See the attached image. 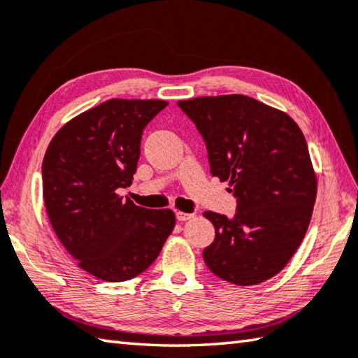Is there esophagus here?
Instances as JSON below:
<instances>
[{"label":"esophagus","instance_id":"obj_1","mask_svg":"<svg viewBox=\"0 0 358 358\" xmlns=\"http://www.w3.org/2000/svg\"><path fill=\"white\" fill-rule=\"evenodd\" d=\"M192 217H194V214H187V213H181V211H178V213H177V220H178V222L191 220Z\"/></svg>","mask_w":358,"mask_h":358}]
</instances>
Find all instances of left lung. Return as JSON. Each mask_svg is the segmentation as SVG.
<instances>
[{
	"label": "left lung",
	"mask_w": 358,
	"mask_h": 358,
	"mask_svg": "<svg viewBox=\"0 0 358 358\" xmlns=\"http://www.w3.org/2000/svg\"><path fill=\"white\" fill-rule=\"evenodd\" d=\"M206 143L213 177L229 181L234 219L203 215L215 228L203 259L215 276L256 285L276 276L303 242L317 199L306 138L298 124L242 94L178 101Z\"/></svg>",
	"instance_id": "8db88e82"
}]
</instances>
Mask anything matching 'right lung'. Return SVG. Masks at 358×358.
<instances>
[{"label":"right lung","instance_id":"obj_1","mask_svg":"<svg viewBox=\"0 0 358 358\" xmlns=\"http://www.w3.org/2000/svg\"><path fill=\"white\" fill-rule=\"evenodd\" d=\"M166 101L110 99L55 133L41 166L54 233L91 276L122 282L153 264L175 227L171 209H145L117 194L131 185L143 130Z\"/></svg>","mask_w":358,"mask_h":358}]
</instances>
